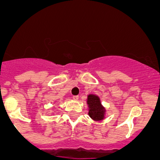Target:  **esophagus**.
I'll list each match as a JSON object with an SVG mask.
<instances>
[{
	"label": "esophagus",
	"mask_w": 160,
	"mask_h": 160,
	"mask_svg": "<svg viewBox=\"0 0 160 160\" xmlns=\"http://www.w3.org/2000/svg\"><path fill=\"white\" fill-rule=\"evenodd\" d=\"M72 99H73L74 101H78L79 96H73L72 97Z\"/></svg>",
	"instance_id": "obj_1"
}]
</instances>
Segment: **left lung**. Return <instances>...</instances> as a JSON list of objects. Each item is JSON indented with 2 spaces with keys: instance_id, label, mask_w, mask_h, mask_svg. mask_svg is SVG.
Instances as JSON below:
<instances>
[{
  "instance_id": "left-lung-1",
  "label": "left lung",
  "mask_w": 160,
  "mask_h": 160,
  "mask_svg": "<svg viewBox=\"0 0 160 160\" xmlns=\"http://www.w3.org/2000/svg\"><path fill=\"white\" fill-rule=\"evenodd\" d=\"M87 104L88 105V114L91 119L95 122H100L105 118L106 109L98 95L93 93L88 95Z\"/></svg>"
}]
</instances>
